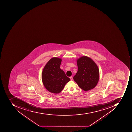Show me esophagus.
<instances>
[{"mask_svg": "<svg viewBox=\"0 0 132 132\" xmlns=\"http://www.w3.org/2000/svg\"><path fill=\"white\" fill-rule=\"evenodd\" d=\"M70 79H71V80H73V78H72V77H70Z\"/></svg>", "mask_w": 132, "mask_h": 132, "instance_id": "1", "label": "esophagus"}]
</instances>
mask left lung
Returning a JSON list of instances; mask_svg holds the SVG:
<instances>
[{"label": "left lung", "instance_id": "left-lung-1", "mask_svg": "<svg viewBox=\"0 0 132 132\" xmlns=\"http://www.w3.org/2000/svg\"><path fill=\"white\" fill-rule=\"evenodd\" d=\"M77 72L73 79L78 86L84 90L93 89L99 79V71L95 62L86 56H83L77 61Z\"/></svg>", "mask_w": 132, "mask_h": 132}]
</instances>
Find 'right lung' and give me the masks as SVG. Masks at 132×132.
<instances>
[{
	"label": "right lung",
	"instance_id": "right-lung-1",
	"mask_svg": "<svg viewBox=\"0 0 132 132\" xmlns=\"http://www.w3.org/2000/svg\"><path fill=\"white\" fill-rule=\"evenodd\" d=\"M61 62L60 58H52L46 64L42 71V78L44 85L52 93L60 92L70 80L60 68Z\"/></svg>",
	"mask_w": 132,
	"mask_h": 132
}]
</instances>
